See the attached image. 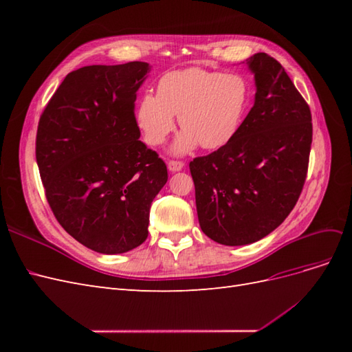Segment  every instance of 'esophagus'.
I'll use <instances>...</instances> for the list:
<instances>
[{
	"mask_svg": "<svg viewBox=\"0 0 352 352\" xmlns=\"http://www.w3.org/2000/svg\"><path fill=\"white\" fill-rule=\"evenodd\" d=\"M167 167L170 172H180L185 167V164L182 162H175V160H172V162L167 163Z\"/></svg>",
	"mask_w": 352,
	"mask_h": 352,
	"instance_id": "esophagus-1",
	"label": "esophagus"
}]
</instances>
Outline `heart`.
<instances>
[{
    "instance_id": "heart-1",
    "label": "heart",
    "mask_w": 352,
    "mask_h": 352,
    "mask_svg": "<svg viewBox=\"0 0 352 352\" xmlns=\"http://www.w3.org/2000/svg\"><path fill=\"white\" fill-rule=\"evenodd\" d=\"M250 101V85L239 74L189 67L166 73L157 95L144 94L136 120L150 145H162L179 117L182 132L172 144L175 155H185L199 145L219 150L236 135Z\"/></svg>"
}]
</instances>
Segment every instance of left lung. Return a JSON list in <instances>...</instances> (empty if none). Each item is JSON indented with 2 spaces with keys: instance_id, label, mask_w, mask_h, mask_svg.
Returning a JSON list of instances; mask_svg holds the SVG:
<instances>
[{
  "instance_id": "obj_1",
  "label": "left lung",
  "mask_w": 352,
  "mask_h": 352,
  "mask_svg": "<svg viewBox=\"0 0 352 352\" xmlns=\"http://www.w3.org/2000/svg\"><path fill=\"white\" fill-rule=\"evenodd\" d=\"M254 105L225 146L189 168L202 232L228 247L267 236L289 216L302 190L313 141L311 113L279 61L257 52Z\"/></svg>"
}]
</instances>
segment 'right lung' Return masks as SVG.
Masks as SVG:
<instances>
[{"label":"right lung","instance_id":"1","mask_svg":"<svg viewBox=\"0 0 352 352\" xmlns=\"http://www.w3.org/2000/svg\"><path fill=\"white\" fill-rule=\"evenodd\" d=\"M144 61L69 73L41 116L36 163L48 204L70 236L101 254L146 239L151 202L167 167L140 141L136 92Z\"/></svg>","mask_w":352,"mask_h":352}]
</instances>
